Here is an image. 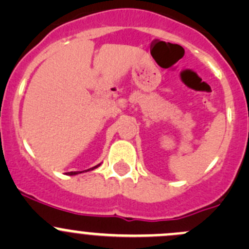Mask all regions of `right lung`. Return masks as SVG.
Here are the masks:
<instances>
[{"label": "right lung", "mask_w": 249, "mask_h": 249, "mask_svg": "<svg viewBox=\"0 0 249 249\" xmlns=\"http://www.w3.org/2000/svg\"><path fill=\"white\" fill-rule=\"evenodd\" d=\"M100 165H101V164L96 165V166L91 167V169H89V170H85V171H91V170H95V169H96V167H99ZM83 172H84V171H83ZM79 173H82V171H80V172H79V171H76V172H69V175H70V176H74V175H79Z\"/></svg>", "instance_id": "right-lung-1"}]
</instances>
